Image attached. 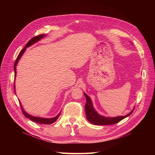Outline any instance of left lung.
<instances>
[{
  "instance_id": "8db88e82",
  "label": "left lung",
  "mask_w": 155,
  "mask_h": 155,
  "mask_svg": "<svg viewBox=\"0 0 155 155\" xmlns=\"http://www.w3.org/2000/svg\"><path fill=\"white\" fill-rule=\"evenodd\" d=\"M84 95H85L87 102L85 106V114H86V118L87 120L94 125H112L115 124L116 123L119 122L121 120L125 118L126 117L129 116L132 114V112L134 110V109L132 111L130 112V113L127 114L125 116H116L111 118V117H106L104 116H101L100 114L97 113V112L94 109L93 107L92 102L91 100L90 97L84 92Z\"/></svg>"
}]
</instances>
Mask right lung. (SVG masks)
<instances>
[{
    "instance_id": "1",
    "label": "right lung",
    "mask_w": 155,
    "mask_h": 155,
    "mask_svg": "<svg viewBox=\"0 0 155 155\" xmlns=\"http://www.w3.org/2000/svg\"><path fill=\"white\" fill-rule=\"evenodd\" d=\"M46 35L45 34H41V35H39L37 36H35L34 37V38H32L31 39H30L28 42V43L26 45L25 47L23 48L19 54L18 55L17 58V59L15 61V64H14V72H15V78L16 77V74H17V72H16V67H17V64L18 62V61H19L20 58L22 57V55H23V54L25 53V51H26V48L29 47V46H31V45H33L34 44L36 43L37 42H38L39 41H40L41 39H42L43 38V37H45ZM15 90V83H14V91ZM19 104H20V105H21V109H22V113L23 114H24L26 118H29L30 120H31V121H34V122H36L37 124H45V125H50V124H51L54 123L55 121L57 120L58 119V118L59 117L60 114H61V112H59V113L55 116L54 118H41V117H35V116H31L29 114H28L27 112L25 110V109H23V107L22 106V104L21 101H19Z\"/></svg>"
}]
</instances>
